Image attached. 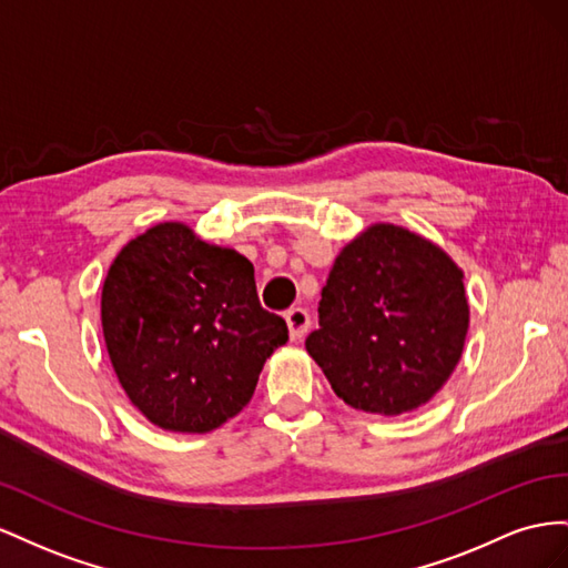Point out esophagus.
Segmentation results:
<instances>
[{"mask_svg": "<svg viewBox=\"0 0 568 568\" xmlns=\"http://www.w3.org/2000/svg\"><path fill=\"white\" fill-rule=\"evenodd\" d=\"M285 323H287V331H290V339H302L304 333L310 331V326H312V318H310V314L297 306V310H290L285 314Z\"/></svg>", "mask_w": 568, "mask_h": 568, "instance_id": "34e87169", "label": "esophagus"}]
</instances>
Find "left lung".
I'll return each mask as SVG.
<instances>
[{"instance_id":"1","label":"left lung","mask_w":568,"mask_h":568,"mask_svg":"<svg viewBox=\"0 0 568 568\" xmlns=\"http://www.w3.org/2000/svg\"><path fill=\"white\" fill-rule=\"evenodd\" d=\"M471 306L464 271L404 225L371 223L339 250L306 352L356 412L428 404L462 359Z\"/></svg>"}]
</instances>
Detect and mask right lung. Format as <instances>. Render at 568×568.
Here are the masks:
<instances>
[{
	"label": "right lung",
	"instance_id": "right-lung-1",
	"mask_svg": "<svg viewBox=\"0 0 568 568\" xmlns=\"http://www.w3.org/2000/svg\"><path fill=\"white\" fill-rule=\"evenodd\" d=\"M102 333L125 397L171 433H209L237 416L287 343L285 321L258 304L250 258L183 221L121 247L102 285Z\"/></svg>",
	"mask_w": 568,
	"mask_h": 568
}]
</instances>
